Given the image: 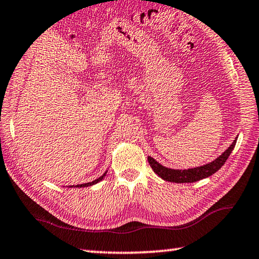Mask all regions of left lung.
Instances as JSON below:
<instances>
[{"mask_svg":"<svg viewBox=\"0 0 259 259\" xmlns=\"http://www.w3.org/2000/svg\"><path fill=\"white\" fill-rule=\"evenodd\" d=\"M236 138L233 142V144L227 148V150L223 153V154L217 157L216 160L210 162L208 164H204L202 166H199V168H193V169H187V170H176V169H169L165 168V166L161 165L159 162H156L153 157L148 156V163H150L151 168L153 169L157 176L161 177L164 181L171 182V183H194L198 182L200 179L207 178L211 176L212 174L218 171L219 169L222 168L226 160L229 159L230 154L233 151L235 146Z\"/></svg>","mask_w":259,"mask_h":259,"instance_id":"8db88e82","label":"left lung"}]
</instances>
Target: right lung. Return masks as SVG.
Returning <instances> with one entry per match:
<instances>
[{"label": "right lung", "instance_id": "right-lung-1", "mask_svg": "<svg viewBox=\"0 0 259 259\" xmlns=\"http://www.w3.org/2000/svg\"><path fill=\"white\" fill-rule=\"evenodd\" d=\"M105 175H106V172H105L103 176H100L99 178H97V179H95L94 182H91V183H85V184H81V185H77L76 187H87V186H91V185H94V184H97V183H99L100 181H102V179L105 177Z\"/></svg>", "mask_w": 259, "mask_h": 259}]
</instances>
